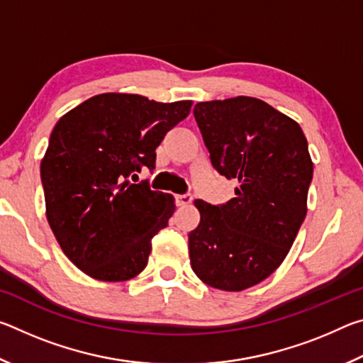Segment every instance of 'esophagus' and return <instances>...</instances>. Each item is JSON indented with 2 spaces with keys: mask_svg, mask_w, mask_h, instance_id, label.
<instances>
[{
  "mask_svg": "<svg viewBox=\"0 0 363 363\" xmlns=\"http://www.w3.org/2000/svg\"><path fill=\"white\" fill-rule=\"evenodd\" d=\"M176 205L177 206H187L192 203V195L190 194H182V195H174Z\"/></svg>",
  "mask_w": 363,
  "mask_h": 363,
  "instance_id": "34e87169",
  "label": "esophagus"
}]
</instances>
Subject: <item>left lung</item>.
Listing matches in <instances>:
<instances>
[{"label":"left lung","mask_w":363,"mask_h":363,"mask_svg":"<svg viewBox=\"0 0 363 363\" xmlns=\"http://www.w3.org/2000/svg\"><path fill=\"white\" fill-rule=\"evenodd\" d=\"M194 115L213 167L240 186L224 205L195 200L190 266L218 290H247L284 262L306 218L307 140L296 121L256 97L199 102Z\"/></svg>","instance_id":"8db88e82"}]
</instances>
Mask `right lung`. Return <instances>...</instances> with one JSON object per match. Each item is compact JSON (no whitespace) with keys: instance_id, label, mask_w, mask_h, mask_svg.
<instances>
[{"instance_id":"add662e5","label":"right lung","mask_w":363,"mask_h":363,"mask_svg":"<svg viewBox=\"0 0 363 363\" xmlns=\"http://www.w3.org/2000/svg\"><path fill=\"white\" fill-rule=\"evenodd\" d=\"M190 107L106 93L54 126L40 168L46 218L65 256L89 277L125 281L145 269L152 238L176 205L130 176L155 168V149Z\"/></svg>"}]
</instances>
